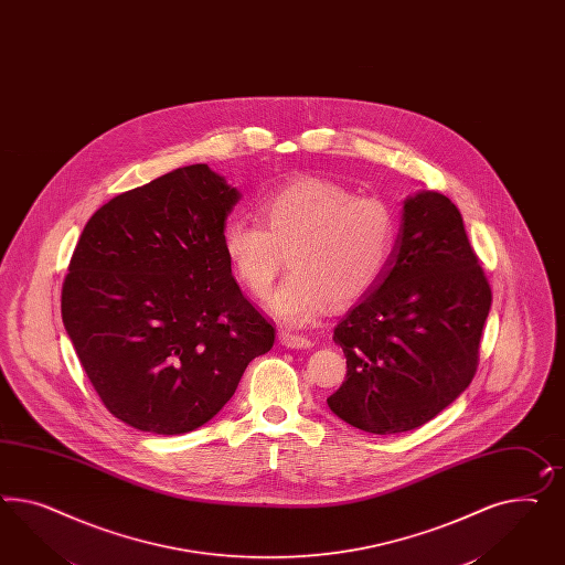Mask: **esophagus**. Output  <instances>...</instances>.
Here are the masks:
<instances>
[{
  "label": "esophagus",
  "mask_w": 565,
  "mask_h": 565,
  "mask_svg": "<svg viewBox=\"0 0 565 565\" xmlns=\"http://www.w3.org/2000/svg\"><path fill=\"white\" fill-rule=\"evenodd\" d=\"M278 342L287 349H309L311 347V340L303 337V334H297V332H290V330H280L278 332Z\"/></svg>",
  "instance_id": "obj_1"
}]
</instances>
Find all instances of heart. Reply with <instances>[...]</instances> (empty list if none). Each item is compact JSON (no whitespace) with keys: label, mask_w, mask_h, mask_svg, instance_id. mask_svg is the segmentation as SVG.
<instances>
[{"label":"heart","mask_w":565,"mask_h":565,"mask_svg":"<svg viewBox=\"0 0 565 565\" xmlns=\"http://www.w3.org/2000/svg\"><path fill=\"white\" fill-rule=\"evenodd\" d=\"M262 222L231 218L223 247L245 289L266 295L289 256L290 273L268 297V311L299 326L365 297L386 270L396 216L377 198H355L342 185L303 178L262 202Z\"/></svg>","instance_id":"1"}]
</instances>
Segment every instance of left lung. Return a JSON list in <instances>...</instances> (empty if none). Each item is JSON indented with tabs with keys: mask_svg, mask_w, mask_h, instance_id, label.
I'll return each instance as SVG.
<instances>
[{
	"mask_svg": "<svg viewBox=\"0 0 565 565\" xmlns=\"http://www.w3.org/2000/svg\"><path fill=\"white\" fill-rule=\"evenodd\" d=\"M489 307L460 210L429 190L408 195L386 270L334 330L347 377L330 411L375 436L434 419L475 377Z\"/></svg>",
	"mask_w": 565,
	"mask_h": 565,
	"instance_id": "8db88e82",
	"label": "left lung"
}]
</instances>
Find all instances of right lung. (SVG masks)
Returning a JSON list of instances; mask_svg holds the SVG:
<instances>
[{"mask_svg": "<svg viewBox=\"0 0 565 565\" xmlns=\"http://www.w3.org/2000/svg\"><path fill=\"white\" fill-rule=\"evenodd\" d=\"M242 192L209 164L115 195L70 262L62 318L103 404L129 427L178 436L235 394L275 328L243 297L223 247Z\"/></svg>", "mask_w": 565, "mask_h": 565, "instance_id": "1", "label": "right lung"}]
</instances>
